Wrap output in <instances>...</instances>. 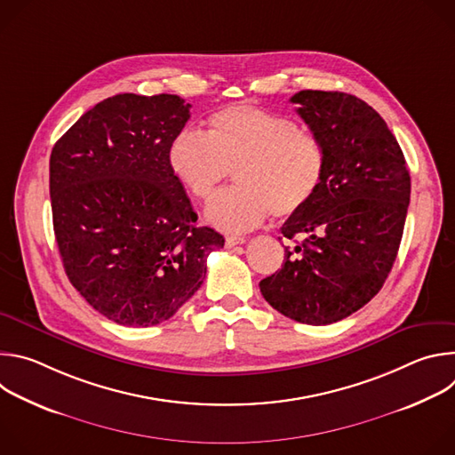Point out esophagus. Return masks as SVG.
Segmentation results:
<instances>
[{"label": "esophagus", "mask_w": 455, "mask_h": 455, "mask_svg": "<svg viewBox=\"0 0 455 455\" xmlns=\"http://www.w3.org/2000/svg\"><path fill=\"white\" fill-rule=\"evenodd\" d=\"M243 243H246V239H244V237H239V235H227V237H225V244H227L228 248H232V246H235V244H243Z\"/></svg>", "instance_id": "1"}]
</instances>
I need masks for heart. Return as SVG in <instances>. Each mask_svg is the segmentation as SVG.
Returning a JSON list of instances; mask_svg holds the SVG:
<instances>
[{
	"instance_id": "obj_1",
	"label": "heart",
	"mask_w": 455,
	"mask_h": 455,
	"mask_svg": "<svg viewBox=\"0 0 455 455\" xmlns=\"http://www.w3.org/2000/svg\"><path fill=\"white\" fill-rule=\"evenodd\" d=\"M207 133L185 129L171 144L169 162L198 200H211L230 176L237 185L221 192L205 218L225 232H244L272 212L288 218L318 192L328 156L322 140L293 118L255 106L216 111Z\"/></svg>"
}]
</instances>
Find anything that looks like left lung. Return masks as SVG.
<instances>
[{
    "label": "left lung",
    "instance_id": "1",
    "mask_svg": "<svg viewBox=\"0 0 455 455\" xmlns=\"http://www.w3.org/2000/svg\"><path fill=\"white\" fill-rule=\"evenodd\" d=\"M297 113L326 149L315 198L281 227L284 265L259 283L284 316L326 326L365 306L396 261L411 202V174L385 120L342 92L302 90Z\"/></svg>",
    "mask_w": 455,
    "mask_h": 455
}]
</instances>
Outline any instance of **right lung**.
I'll list each match as a JSON object with an SVG mask.
<instances>
[{"label": "right lung", "mask_w": 455, "mask_h": 455, "mask_svg": "<svg viewBox=\"0 0 455 455\" xmlns=\"http://www.w3.org/2000/svg\"><path fill=\"white\" fill-rule=\"evenodd\" d=\"M190 116L178 95L120 93L86 111L53 146V232L74 288L122 326L171 318L225 237L196 225L169 151Z\"/></svg>", "instance_id": "obj_1"}]
</instances>
